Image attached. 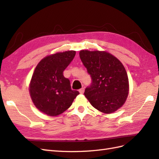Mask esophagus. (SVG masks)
<instances>
[{
  "mask_svg": "<svg viewBox=\"0 0 159 159\" xmlns=\"http://www.w3.org/2000/svg\"><path fill=\"white\" fill-rule=\"evenodd\" d=\"M84 91H85V88H84V87H83V88L79 89V92H80V93L82 94V93H84Z\"/></svg>",
  "mask_w": 159,
  "mask_h": 159,
  "instance_id": "1",
  "label": "esophagus"
}]
</instances>
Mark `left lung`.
<instances>
[{"instance_id":"8db88e82","label":"left lung","mask_w":159,"mask_h":159,"mask_svg":"<svg viewBox=\"0 0 159 159\" xmlns=\"http://www.w3.org/2000/svg\"><path fill=\"white\" fill-rule=\"evenodd\" d=\"M92 83L86 87L85 97L92 105L104 113L117 111L126 101L129 85L126 71L116 57L102 51H80Z\"/></svg>"}]
</instances>
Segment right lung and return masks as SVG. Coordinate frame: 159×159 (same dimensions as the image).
I'll return each mask as SVG.
<instances>
[{
	"mask_svg": "<svg viewBox=\"0 0 159 159\" xmlns=\"http://www.w3.org/2000/svg\"><path fill=\"white\" fill-rule=\"evenodd\" d=\"M70 50L43 58L36 66L30 83V95L38 109L50 116L62 113L72 105L79 92L71 89L63 71L75 57Z\"/></svg>",
	"mask_w": 159,
	"mask_h": 159,
	"instance_id": "add662e5",
	"label": "right lung"
}]
</instances>
